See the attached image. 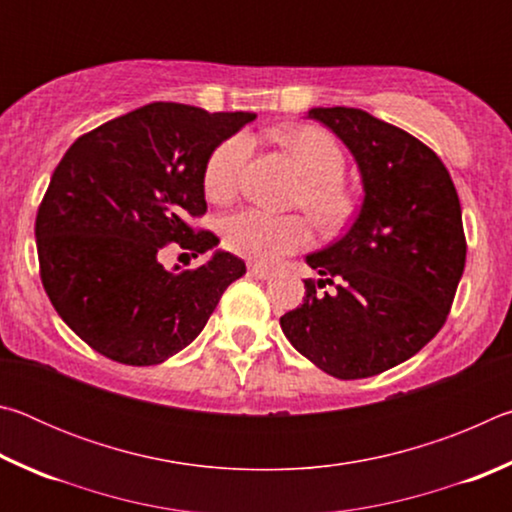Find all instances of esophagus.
Listing matches in <instances>:
<instances>
[{
    "instance_id": "esophagus-1",
    "label": "esophagus",
    "mask_w": 512,
    "mask_h": 512,
    "mask_svg": "<svg viewBox=\"0 0 512 512\" xmlns=\"http://www.w3.org/2000/svg\"><path fill=\"white\" fill-rule=\"evenodd\" d=\"M248 273L253 275V277H257V280H268V277L273 275L271 268H266V266H262V264H250V266H248Z\"/></svg>"
}]
</instances>
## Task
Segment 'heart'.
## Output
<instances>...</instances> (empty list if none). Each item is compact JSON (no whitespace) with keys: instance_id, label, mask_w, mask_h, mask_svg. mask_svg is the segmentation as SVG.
Returning a JSON list of instances; mask_svg holds the SVG:
<instances>
[{"instance_id":"1","label":"heart","mask_w":512,"mask_h":512,"mask_svg":"<svg viewBox=\"0 0 512 512\" xmlns=\"http://www.w3.org/2000/svg\"><path fill=\"white\" fill-rule=\"evenodd\" d=\"M277 140L305 173L293 205L307 210L325 235L343 230L354 214V196L343 185L348 160L341 144L318 126H291L277 131ZM250 137L235 133L214 146L203 167V189L210 201L228 203L237 194L250 158ZM223 244L232 253L259 264H275L309 246L311 223L302 214H268L248 207L230 214L221 225Z\"/></svg>"}]
</instances>
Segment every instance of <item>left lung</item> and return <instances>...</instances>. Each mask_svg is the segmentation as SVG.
<instances>
[{"instance_id": "1", "label": "left lung", "mask_w": 512, "mask_h": 512, "mask_svg": "<svg viewBox=\"0 0 512 512\" xmlns=\"http://www.w3.org/2000/svg\"><path fill=\"white\" fill-rule=\"evenodd\" d=\"M341 137L363 178L350 230L307 264L305 300L280 318L302 357L339 379L411 359L445 325L465 268L461 203L445 164L418 137L357 108H311ZM334 292H320L326 284Z\"/></svg>"}]
</instances>
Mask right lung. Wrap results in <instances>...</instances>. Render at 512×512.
<instances>
[{
  "label": "right lung",
  "instance_id": "right-lung-1",
  "mask_svg": "<svg viewBox=\"0 0 512 512\" xmlns=\"http://www.w3.org/2000/svg\"><path fill=\"white\" fill-rule=\"evenodd\" d=\"M255 112H207L155 101L69 146L36 216L40 280L76 336L124 366H155L187 348L246 273L244 259L214 253L169 273V244L194 257L219 244L194 228L207 212L203 167L216 144Z\"/></svg>",
  "mask_w": 512,
  "mask_h": 512
}]
</instances>
